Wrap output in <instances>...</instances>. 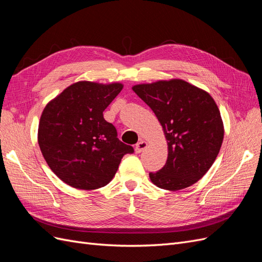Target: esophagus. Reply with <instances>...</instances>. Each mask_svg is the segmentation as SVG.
<instances>
[{
    "mask_svg": "<svg viewBox=\"0 0 262 262\" xmlns=\"http://www.w3.org/2000/svg\"><path fill=\"white\" fill-rule=\"evenodd\" d=\"M147 147V142L144 140H141L140 142H138V144L136 145V152L137 153H141Z\"/></svg>",
    "mask_w": 262,
    "mask_h": 262,
    "instance_id": "esophagus-1",
    "label": "esophagus"
}]
</instances>
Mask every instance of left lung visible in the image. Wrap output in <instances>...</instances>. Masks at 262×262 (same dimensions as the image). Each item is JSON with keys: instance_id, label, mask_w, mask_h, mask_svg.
I'll list each match as a JSON object with an SVG mask.
<instances>
[{"instance_id": "left-lung-1", "label": "left lung", "mask_w": 262, "mask_h": 262, "mask_svg": "<svg viewBox=\"0 0 262 262\" xmlns=\"http://www.w3.org/2000/svg\"><path fill=\"white\" fill-rule=\"evenodd\" d=\"M133 92L153 110L167 140L168 156L155 186L169 191L185 189L211 168L223 143L224 125L211 95L180 78L138 84Z\"/></svg>"}]
</instances>
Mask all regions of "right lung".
Here are the masks:
<instances>
[{
    "label": "right lung",
    "instance_id": "right-lung-1",
    "mask_svg": "<svg viewBox=\"0 0 262 262\" xmlns=\"http://www.w3.org/2000/svg\"><path fill=\"white\" fill-rule=\"evenodd\" d=\"M121 83L76 82L50 100L38 126V144L50 169L67 185L95 190L108 185L133 147L117 138L104 110Z\"/></svg>",
    "mask_w": 262,
    "mask_h": 262
}]
</instances>
